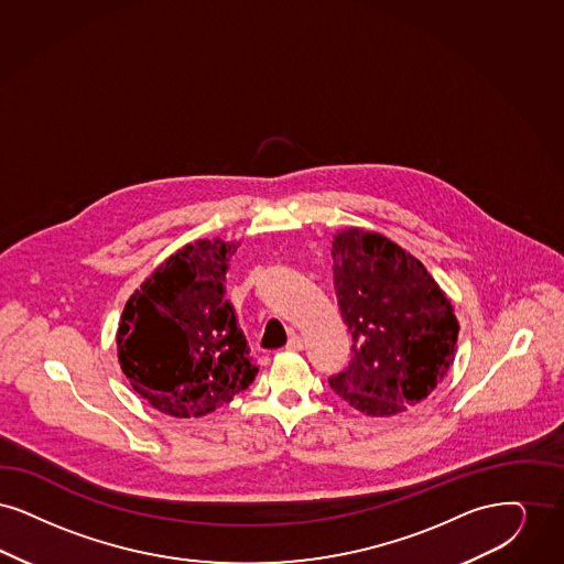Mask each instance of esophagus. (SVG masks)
Returning a JSON list of instances; mask_svg holds the SVG:
<instances>
[{"mask_svg":"<svg viewBox=\"0 0 564 564\" xmlns=\"http://www.w3.org/2000/svg\"><path fill=\"white\" fill-rule=\"evenodd\" d=\"M286 349H291V351H299V349H303V339H301L299 335H293V337L289 339V344H286Z\"/></svg>","mask_w":564,"mask_h":564,"instance_id":"esophagus-1","label":"esophagus"}]
</instances>
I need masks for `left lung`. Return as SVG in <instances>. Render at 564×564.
<instances>
[{"mask_svg": "<svg viewBox=\"0 0 564 564\" xmlns=\"http://www.w3.org/2000/svg\"><path fill=\"white\" fill-rule=\"evenodd\" d=\"M333 275L354 358L330 388L372 416L425 400L453 365L459 335L436 280L411 252L360 227L335 236Z\"/></svg>", "mask_w": 564, "mask_h": 564, "instance_id": "left-lung-1", "label": "left lung"}]
</instances>
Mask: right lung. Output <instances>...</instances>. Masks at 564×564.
Instances as JSON below:
<instances>
[{"label": "right lung", "instance_id": "add662e5", "mask_svg": "<svg viewBox=\"0 0 564 564\" xmlns=\"http://www.w3.org/2000/svg\"><path fill=\"white\" fill-rule=\"evenodd\" d=\"M238 246L220 238L183 246L123 307L120 367L132 390L164 415H208L259 372L225 299V273Z\"/></svg>", "mask_w": 564, "mask_h": 564}]
</instances>
